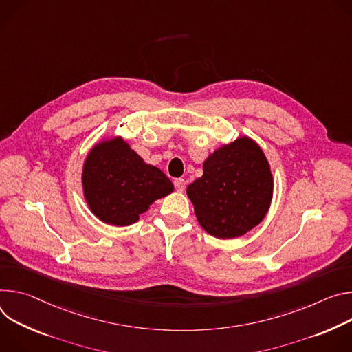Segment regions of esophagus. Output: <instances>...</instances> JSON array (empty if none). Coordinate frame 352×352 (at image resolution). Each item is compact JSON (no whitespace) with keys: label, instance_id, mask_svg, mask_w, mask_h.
<instances>
[{"label":"esophagus","instance_id":"obj_1","mask_svg":"<svg viewBox=\"0 0 352 352\" xmlns=\"http://www.w3.org/2000/svg\"><path fill=\"white\" fill-rule=\"evenodd\" d=\"M173 184H175V188H176L177 191H183V190L186 188V180H184V179H182V177L175 179Z\"/></svg>","mask_w":352,"mask_h":352}]
</instances>
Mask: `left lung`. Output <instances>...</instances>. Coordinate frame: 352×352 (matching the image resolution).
I'll use <instances>...</instances> for the list:
<instances>
[{"label": "left lung", "instance_id": "1", "mask_svg": "<svg viewBox=\"0 0 352 352\" xmlns=\"http://www.w3.org/2000/svg\"><path fill=\"white\" fill-rule=\"evenodd\" d=\"M204 173L187 187L200 225L215 238L245 235L265 217L272 176L260 146L248 137L223 145L204 162Z\"/></svg>", "mask_w": 352, "mask_h": 352}]
</instances>
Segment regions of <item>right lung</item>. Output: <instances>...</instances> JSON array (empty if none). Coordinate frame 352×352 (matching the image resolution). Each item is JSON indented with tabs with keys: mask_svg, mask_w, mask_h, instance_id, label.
Here are the masks:
<instances>
[{
	"mask_svg": "<svg viewBox=\"0 0 352 352\" xmlns=\"http://www.w3.org/2000/svg\"><path fill=\"white\" fill-rule=\"evenodd\" d=\"M82 184L92 212L116 226L137 222L155 200L173 191L169 177L146 165L122 138L104 141L91 151Z\"/></svg>",
	"mask_w": 352,
	"mask_h": 352,
	"instance_id": "obj_1",
	"label": "right lung"
}]
</instances>
